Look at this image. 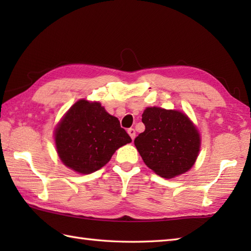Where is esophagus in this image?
Segmentation results:
<instances>
[{"label":"esophagus","instance_id":"obj_1","mask_svg":"<svg viewBox=\"0 0 251 251\" xmlns=\"http://www.w3.org/2000/svg\"><path fill=\"white\" fill-rule=\"evenodd\" d=\"M127 132H128V135L130 136V138L132 140L135 139V137H136V130L134 129V128H129L128 130H127Z\"/></svg>","mask_w":251,"mask_h":251}]
</instances>
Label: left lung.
<instances>
[{"mask_svg": "<svg viewBox=\"0 0 251 251\" xmlns=\"http://www.w3.org/2000/svg\"><path fill=\"white\" fill-rule=\"evenodd\" d=\"M146 129L135 146L147 166L163 178H174L193 166L201 148L200 132L184 113L157 106L142 114Z\"/></svg>", "mask_w": 251, "mask_h": 251, "instance_id": "8db88e82", "label": "left lung"}]
</instances>
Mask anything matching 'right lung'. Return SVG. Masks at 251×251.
<instances>
[{
  "mask_svg": "<svg viewBox=\"0 0 251 251\" xmlns=\"http://www.w3.org/2000/svg\"><path fill=\"white\" fill-rule=\"evenodd\" d=\"M57 153L67 167L88 175L103 167L131 138L99 102L74 103L55 130Z\"/></svg>",
  "mask_w": 251,
  "mask_h": 251,
  "instance_id": "obj_1",
  "label": "right lung"
}]
</instances>
